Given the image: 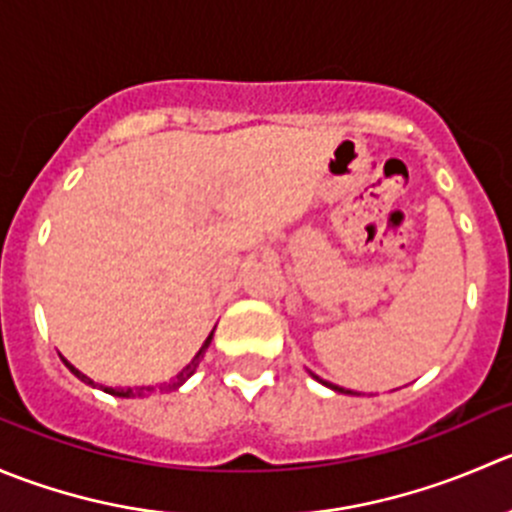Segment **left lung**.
I'll return each instance as SVG.
<instances>
[{"label": "left lung", "instance_id": "left-lung-1", "mask_svg": "<svg viewBox=\"0 0 512 512\" xmlns=\"http://www.w3.org/2000/svg\"><path fill=\"white\" fill-rule=\"evenodd\" d=\"M311 373V371H308ZM311 378H316L318 383H323V386L326 388H331V391H336V393H346V396H361V393H356V391H348V388H341V386H333V383H328V381H323V378H318L316 373H311Z\"/></svg>", "mask_w": 512, "mask_h": 512}]
</instances>
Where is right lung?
<instances>
[{
    "instance_id": "right-lung-1",
    "label": "right lung",
    "mask_w": 512,
    "mask_h": 512,
    "mask_svg": "<svg viewBox=\"0 0 512 512\" xmlns=\"http://www.w3.org/2000/svg\"><path fill=\"white\" fill-rule=\"evenodd\" d=\"M211 338H214V331L209 333V338H206V341H204V346L199 348V353H196V356L191 358V363H189V366H184V368H181L179 373H176L174 378H171V381H166V383H159V386H134V388H111V386H101V383L91 381L89 376H84V373L79 371V368H74L72 363H69L67 358H64V356H62V361H64V366H67L69 371H72L74 376L79 378V381H84V383H86V386H91V388H99V391L109 393V396H116V398H146V396H151V393H156V391H161V393H169V391H176V388H181V386H184V383L189 381L191 376H194V373H196V368H199V363H201V356H204V353H206V348L211 346Z\"/></svg>"
}]
</instances>
